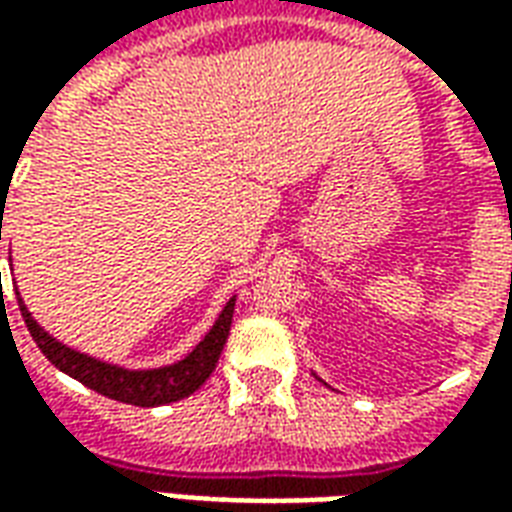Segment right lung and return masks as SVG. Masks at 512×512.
<instances>
[{
  "mask_svg": "<svg viewBox=\"0 0 512 512\" xmlns=\"http://www.w3.org/2000/svg\"><path fill=\"white\" fill-rule=\"evenodd\" d=\"M18 310H21V318L27 323L29 334H32V340L38 343L43 356H46L54 367H60L62 373H68V376L76 378V381H82L84 386H90L98 395L112 397V400H120V403H131V406L153 408L164 406V403H175L180 397H189L191 392H197V389L208 381V376L213 373V367L219 362V356H222L227 334H230L235 299H230L224 304L219 321L213 323L211 332L205 334V340H202L186 359H180L178 365L158 367V370H126V367L106 365V362H98L93 356L79 354V351H73L68 345L57 343L49 332H43L38 323L32 321V315H29V310L24 307V301L21 299H18Z\"/></svg>",
  "mask_w": 512,
  "mask_h": 512,
  "instance_id": "obj_1",
  "label": "right lung"
}]
</instances>
